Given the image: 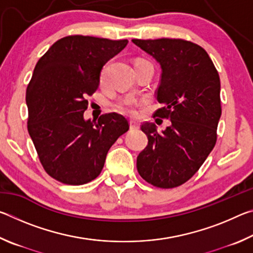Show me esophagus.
I'll use <instances>...</instances> for the list:
<instances>
[{"label": "esophagus", "instance_id": "34e87169", "mask_svg": "<svg viewBox=\"0 0 253 253\" xmlns=\"http://www.w3.org/2000/svg\"><path fill=\"white\" fill-rule=\"evenodd\" d=\"M129 126H130V129L135 130V129H138V128H139V124H138V122L134 121V119H130Z\"/></svg>", "mask_w": 253, "mask_h": 253}]
</instances>
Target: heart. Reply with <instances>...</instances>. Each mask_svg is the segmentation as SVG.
<instances>
[{
  "label": "heart",
  "mask_w": 253,
  "mask_h": 253,
  "mask_svg": "<svg viewBox=\"0 0 253 253\" xmlns=\"http://www.w3.org/2000/svg\"><path fill=\"white\" fill-rule=\"evenodd\" d=\"M106 75V68L102 69L101 74H100V80L102 81L105 78ZM137 107H138V101L135 99L134 97H124L118 99L116 102L114 104V108L117 111L125 115H130V116H135L137 114Z\"/></svg>",
  "instance_id": "heart-1"
}]
</instances>
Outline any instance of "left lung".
<instances>
[{
  "label": "left lung",
  "instance_id": "left-lung-1",
  "mask_svg": "<svg viewBox=\"0 0 253 253\" xmlns=\"http://www.w3.org/2000/svg\"><path fill=\"white\" fill-rule=\"evenodd\" d=\"M131 41L161 65L156 99L163 107L154 115L172 123L162 132L155 124H142L148 144L137 156V170L154 186L176 187L198 172L216 143L220 77L207 51L193 42Z\"/></svg>",
  "mask_w": 253,
  "mask_h": 253
}]
</instances>
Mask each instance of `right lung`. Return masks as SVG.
<instances>
[{"label": "right lung", "instance_id": "1", "mask_svg": "<svg viewBox=\"0 0 253 253\" xmlns=\"http://www.w3.org/2000/svg\"><path fill=\"white\" fill-rule=\"evenodd\" d=\"M128 40L69 36L50 46L33 70L27 88L28 130L42 166L51 177L69 185L95 179L107 153L129 129L116 113L84 121L87 97L98 89L105 63Z\"/></svg>", "mask_w": 253, "mask_h": 253}]
</instances>
